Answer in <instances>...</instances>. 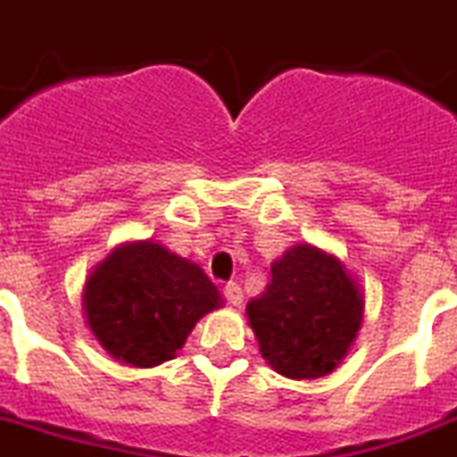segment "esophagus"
<instances>
[{
    "label": "esophagus",
    "mask_w": 457,
    "mask_h": 457,
    "mask_svg": "<svg viewBox=\"0 0 457 457\" xmlns=\"http://www.w3.org/2000/svg\"><path fill=\"white\" fill-rule=\"evenodd\" d=\"M223 295H225V299H228L232 305H239L241 301H244V292H241V287L237 283L225 285Z\"/></svg>",
    "instance_id": "34e87169"
}]
</instances>
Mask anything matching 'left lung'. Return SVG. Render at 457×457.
I'll return each mask as SVG.
<instances>
[{
	"label": "left lung",
	"mask_w": 457,
	"mask_h": 457,
	"mask_svg": "<svg viewBox=\"0 0 457 457\" xmlns=\"http://www.w3.org/2000/svg\"><path fill=\"white\" fill-rule=\"evenodd\" d=\"M245 311L273 370L289 379H315L347 354L363 296L336 257L299 244L273 262L271 283Z\"/></svg>",
	"instance_id": "8db88e82"
}]
</instances>
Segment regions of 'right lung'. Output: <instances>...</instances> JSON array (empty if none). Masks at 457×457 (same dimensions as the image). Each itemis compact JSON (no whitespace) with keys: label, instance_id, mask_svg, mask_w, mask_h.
<instances>
[{"label":"right lung","instance_id":"obj_1","mask_svg":"<svg viewBox=\"0 0 457 457\" xmlns=\"http://www.w3.org/2000/svg\"><path fill=\"white\" fill-rule=\"evenodd\" d=\"M223 301L197 264L154 241L110 253L85 289L87 322L114 359L152 368L172 359L195 322Z\"/></svg>","mask_w":457,"mask_h":457}]
</instances>
